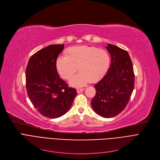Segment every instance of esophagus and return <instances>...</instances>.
Wrapping results in <instances>:
<instances>
[{"mask_svg": "<svg viewBox=\"0 0 160 160\" xmlns=\"http://www.w3.org/2000/svg\"><path fill=\"white\" fill-rule=\"evenodd\" d=\"M84 89H85L84 88H77V91L78 93H80V92H82V91H83Z\"/></svg>", "mask_w": 160, "mask_h": 160, "instance_id": "esophagus-1", "label": "esophagus"}]
</instances>
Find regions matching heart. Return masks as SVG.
Wrapping results in <instances>:
<instances>
[{
    "label": "heart",
    "instance_id": "heart-1",
    "mask_svg": "<svg viewBox=\"0 0 160 160\" xmlns=\"http://www.w3.org/2000/svg\"><path fill=\"white\" fill-rule=\"evenodd\" d=\"M110 57L103 48L88 46L73 47L67 49L66 56L59 57L56 66L61 77L71 79L77 72L80 74L71 80L73 86H82L89 81L95 82L108 71Z\"/></svg>",
    "mask_w": 160,
    "mask_h": 160
}]
</instances>
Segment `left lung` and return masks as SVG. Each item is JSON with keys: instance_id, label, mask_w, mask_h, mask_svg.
Segmentation results:
<instances>
[{"instance_id": "left-lung-1", "label": "left lung", "mask_w": 160, "mask_h": 160, "mask_svg": "<svg viewBox=\"0 0 160 160\" xmlns=\"http://www.w3.org/2000/svg\"><path fill=\"white\" fill-rule=\"evenodd\" d=\"M111 65L104 77L95 85L96 94L91 105L105 118L116 116L127 106L134 88L135 74L131 58L125 50L108 44Z\"/></svg>"}]
</instances>
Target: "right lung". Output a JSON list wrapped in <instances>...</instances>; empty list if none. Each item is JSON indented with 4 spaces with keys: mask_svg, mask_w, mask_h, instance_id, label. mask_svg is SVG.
I'll list each match as a JSON object with an SVG mask.
<instances>
[{
    "mask_svg": "<svg viewBox=\"0 0 160 160\" xmlns=\"http://www.w3.org/2000/svg\"><path fill=\"white\" fill-rule=\"evenodd\" d=\"M64 45H52L33 54L26 69L28 96L36 110L48 118H58L68 112L77 89L59 76L56 61Z\"/></svg>",
    "mask_w": 160,
    "mask_h": 160,
    "instance_id": "1",
    "label": "right lung"
}]
</instances>
